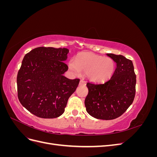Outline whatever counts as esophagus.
Here are the masks:
<instances>
[{"mask_svg": "<svg viewBox=\"0 0 157 157\" xmlns=\"http://www.w3.org/2000/svg\"><path fill=\"white\" fill-rule=\"evenodd\" d=\"M85 84H86V83H85V81H84V80L81 79V80H80V82H79L80 85H85Z\"/></svg>", "mask_w": 157, "mask_h": 157, "instance_id": "esophagus-1", "label": "esophagus"}]
</instances>
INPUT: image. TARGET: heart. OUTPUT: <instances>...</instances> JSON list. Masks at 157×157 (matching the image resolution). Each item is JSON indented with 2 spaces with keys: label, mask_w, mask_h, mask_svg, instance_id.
<instances>
[{
  "label": "heart",
  "mask_w": 157,
  "mask_h": 157,
  "mask_svg": "<svg viewBox=\"0 0 157 157\" xmlns=\"http://www.w3.org/2000/svg\"><path fill=\"white\" fill-rule=\"evenodd\" d=\"M69 69L76 75L80 72L87 75L94 82H104L112 77L115 70V63L109 57H102L90 52H82L71 60Z\"/></svg>",
  "instance_id": "heart-1"
}]
</instances>
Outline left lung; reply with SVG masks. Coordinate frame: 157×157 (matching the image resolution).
Wrapping results in <instances>:
<instances>
[{"instance_id":"8db88e82","label":"left lung","mask_w":157,"mask_h":157,"mask_svg":"<svg viewBox=\"0 0 157 157\" xmlns=\"http://www.w3.org/2000/svg\"><path fill=\"white\" fill-rule=\"evenodd\" d=\"M117 63L112 77L104 83L87 82L88 94L84 101L86 111L98 119L119 117L133 103L136 75L132 60L122 55L107 54Z\"/></svg>"}]
</instances>
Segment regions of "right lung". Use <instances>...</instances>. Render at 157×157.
I'll return each mask as SVG.
<instances>
[{"mask_svg":"<svg viewBox=\"0 0 157 157\" xmlns=\"http://www.w3.org/2000/svg\"><path fill=\"white\" fill-rule=\"evenodd\" d=\"M67 48L38 47L23 58L17 76V97L33 115L54 118L62 115L68 99L77 89L80 79L63 76L68 70L64 61Z\"/></svg>","mask_w":157,"mask_h":157,"instance_id":"obj_1","label":"right lung"}]
</instances>
